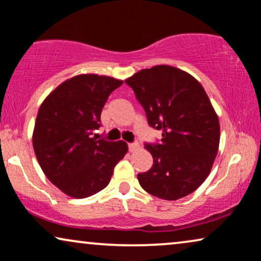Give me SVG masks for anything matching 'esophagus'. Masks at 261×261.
<instances>
[{
	"mask_svg": "<svg viewBox=\"0 0 261 261\" xmlns=\"http://www.w3.org/2000/svg\"><path fill=\"white\" fill-rule=\"evenodd\" d=\"M127 147H128V150H130V151H135V150H137L140 145H138V143L135 142V143H127Z\"/></svg>",
	"mask_w": 261,
	"mask_h": 261,
	"instance_id": "obj_1",
	"label": "esophagus"
}]
</instances>
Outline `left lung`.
<instances>
[{
	"label": "left lung",
	"instance_id": "1",
	"mask_svg": "<svg viewBox=\"0 0 261 261\" xmlns=\"http://www.w3.org/2000/svg\"><path fill=\"white\" fill-rule=\"evenodd\" d=\"M125 83L145 111L148 124L162 138L145 143L154 160L137 175L152 196L176 200L207 178L220 145V121L205 90L193 76L169 65L143 69Z\"/></svg>",
	"mask_w": 261,
	"mask_h": 261
}]
</instances>
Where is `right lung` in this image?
Wrapping results in <instances>:
<instances>
[{"label": "right lung", "instance_id": "obj_1", "mask_svg": "<svg viewBox=\"0 0 261 261\" xmlns=\"http://www.w3.org/2000/svg\"><path fill=\"white\" fill-rule=\"evenodd\" d=\"M121 85L109 76H75L58 86L38 111L34 152L47 179L68 196L87 198L105 189L127 152L124 141L93 136L105 102Z\"/></svg>", "mask_w": 261, "mask_h": 261}]
</instances>
